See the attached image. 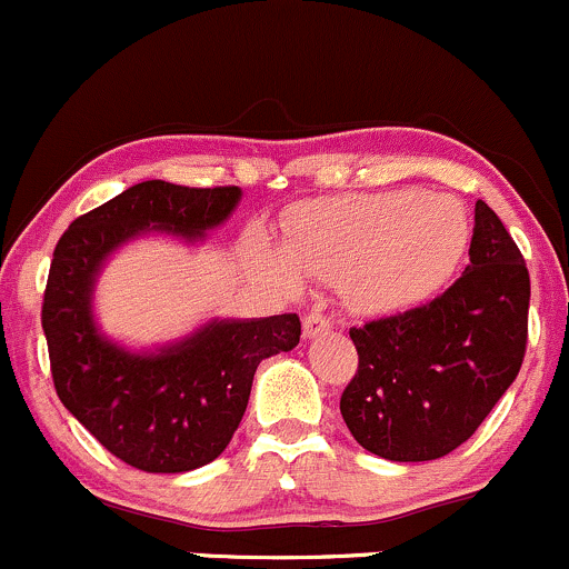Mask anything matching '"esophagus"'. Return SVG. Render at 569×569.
Segmentation results:
<instances>
[{
	"label": "esophagus",
	"instance_id": "obj_1",
	"mask_svg": "<svg viewBox=\"0 0 569 569\" xmlns=\"http://www.w3.org/2000/svg\"><path fill=\"white\" fill-rule=\"evenodd\" d=\"M302 327H305V337H318V335L329 332V327H332V321H329V318L323 316V313H318V310H313V313L305 316Z\"/></svg>",
	"mask_w": 569,
	"mask_h": 569
}]
</instances>
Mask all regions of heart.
I'll return each instance as SVG.
<instances>
[{
  "label": "heart",
  "instance_id": "heart-1",
  "mask_svg": "<svg viewBox=\"0 0 569 569\" xmlns=\"http://www.w3.org/2000/svg\"><path fill=\"white\" fill-rule=\"evenodd\" d=\"M467 242L470 218L459 199L399 189L310 204L289 223L283 256L264 242L253 256L286 289L302 286V274L337 278L348 308L380 316L432 297Z\"/></svg>",
  "mask_w": 569,
  "mask_h": 569
}]
</instances>
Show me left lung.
Listing matches in <instances>:
<instances>
[{"label":"left lung","instance_id":"1","mask_svg":"<svg viewBox=\"0 0 569 569\" xmlns=\"http://www.w3.org/2000/svg\"><path fill=\"white\" fill-rule=\"evenodd\" d=\"M529 272L513 237L478 199L470 264L446 295L351 329L359 370L340 413L389 461L440 459L470 440L527 351Z\"/></svg>","mask_w":569,"mask_h":569}]
</instances>
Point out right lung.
Listing matches in <instances>:
<instances>
[{
	"mask_svg": "<svg viewBox=\"0 0 569 569\" xmlns=\"http://www.w3.org/2000/svg\"><path fill=\"white\" fill-rule=\"evenodd\" d=\"M237 186L189 189L146 180L74 218L53 251L42 302L56 395L104 448L146 472H189L218 459L240 427L261 359L291 351L297 313L213 318L180 340L129 348L93 316L102 267L159 232L202 242L240 204Z\"/></svg>",
	"mask_w": 569,
	"mask_h": 569,
	"instance_id": "1",
	"label": "right lung"
}]
</instances>
